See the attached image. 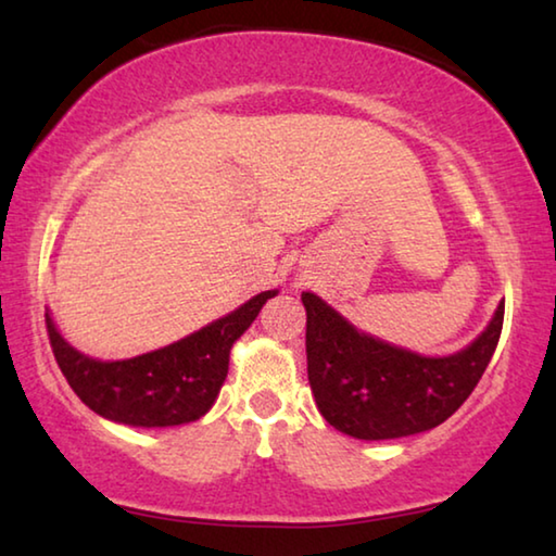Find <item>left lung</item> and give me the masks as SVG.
Segmentation results:
<instances>
[{"label":"left lung","instance_id":"8db88e82","mask_svg":"<svg viewBox=\"0 0 556 556\" xmlns=\"http://www.w3.org/2000/svg\"><path fill=\"white\" fill-rule=\"evenodd\" d=\"M308 382L328 425L380 441L419 434L468 400L501 341L505 304L466 351L425 357L357 333L326 301L304 291Z\"/></svg>","mask_w":556,"mask_h":556}]
</instances>
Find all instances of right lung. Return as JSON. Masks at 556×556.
<instances>
[{
    "instance_id": "obj_1",
    "label": "right lung",
    "mask_w": 556,
    "mask_h": 556,
    "mask_svg": "<svg viewBox=\"0 0 556 556\" xmlns=\"http://www.w3.org/2000/svg\"><path fill=\"white\" fill-rule=\"evenodd\" d=\"M275 294L262 291L201 331L129 361L102 363L78 353L55 331L49 314L46 331L65 380L92 412L129 427H176L213 407L228 378L232 343Z\"/></svg>"
}]
</instances>
